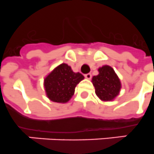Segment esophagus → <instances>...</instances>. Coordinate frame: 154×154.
Instances as JSON below:
<instances>
[{"instance_id":"1","label":"esophagus","mask_w":154,"mask_h":154,"mask_svg":"<svg viewBox=\"0 0 154 154\" xmlns=\"http://www.w3.org/2000/svg\"><path fill=\"white\" fill-rule=\"evenodd\" d=\"M84 77H85L87 80H90V79H91V77H92V76H91V74H87L84 75Z\"/></svg>"}]
</instances>
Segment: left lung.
Masks as SVG:
<instances>
[{
  "mask_svg": "<svg viewBox=\"0 0 154 154\" xmlns=\"http://www.w3.org/2000/svg\"><path fill=\"white\" fill-rule=\"evenodd\" d=\"M99 74L92 77L95 93L102 101H112L117 97L121 89V82L114 70L110 66L104 65L98 68Z\"/></svg>",
  "mask_w": 154,
  "mask_h": 154,
  "instance_id": "1",
  "label": "left lung"
}]
</instances>
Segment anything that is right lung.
Listing matches in <instances>:
<instances>
[{
  "instance_id": "obj_1",
  "label": "right lung",
  "mask_w": 154,
  "mask_h": 154,
  "mask_svg": "<svg viewBox=\"0 0 154 154\" xmlns=\"http://www.w3.org/2000/svg\"><path fill=\"white\" fill-rule=\"evenodd\" d=\"M84 79L82 74L74 73L67 63L58 65L44 80L47 97L53 102L67 103L74 94L75 87Z\"/></svg>"
}]
</instances>
